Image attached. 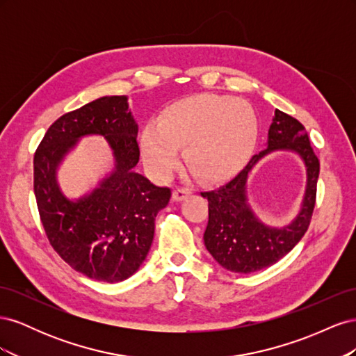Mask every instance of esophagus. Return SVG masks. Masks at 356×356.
Returning <instances> with one entry per match:
<instances>
[{
    "mask_svg": "<svg viewBox=\"0 0 356 356\" xmlns=\"http://www.w3.org/2000/svg\"><path fill=\"white\" fill-rule=\"evenodd\" d=\"M190 193L191 191L188 188H177V190H174V193H172V199H174L175 202H181V200L187 199L190 196Z\"/></svg>",
    "mask_w": 356,
    "mask_h": 356,
    "instance_id": "esophagus-1",
    "label": "esophagus"
}]
</instances>
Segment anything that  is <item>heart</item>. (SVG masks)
Listing matches in <instances>:
<instances>
[{
	"mask_svg": "<svg viewBox=\"0 0 356 356\" xmlns=\"http://www.w3.org/2000/svg\"><path fill=\"white\" fill-rule=\"evenodd\" d=\"M257 115L246 101L222 95H196L163 110L156 126L141 136L145 166L166 178L182 147L190 174L207 182L234 175L250 159L257 141Z\"/></svg>",
	"mask_w": 356,
	"mask_h": 356,
	"instance_id": "heart-1",
	"label": "heart"
}]
</instances>
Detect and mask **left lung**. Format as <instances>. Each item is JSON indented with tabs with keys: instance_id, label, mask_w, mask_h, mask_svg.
<instances>
[{
	"instance_id": "8db88e82",
	"label": "left lung",
	"mask_w": 356,
	"mask_h": 356,
	"mask_svg": "<svg viewBox=\"0 0 356 356\" xmlns=\"http://www.w3.org/2000/svg\"><path fill=\"white\" fill-rule=\"evenodd\" d=\"M279 149L297 152L305 161L308 182L298 217L281 229L258 220L247 204L245 181L264 155ZM319 160L310 145L305 126L297 118L276 110L268 129L267 148L252 156L243 170L222 187L203 191L209 220L203 234L204 246L220 266L234 273H251L275 264L303 238L316 200Z\"/></svg>"
}]
</instances>
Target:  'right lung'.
I'll list each match as a JSON object with an SVG mask.
<instances>
[{
    "label": "right lung",
    "mask_w": 356,
    "mask_h": 356,
    "mask_svg": "<svg viewBox=\"0 0 356 356\" xmlns=\"http://www.w3.org/2000/svg\"><path fill=\"white\" fill-rule=\"evenodd\" d=\"M101 134L112 147V174L89 195L70 201L58 188L56 170L78 139ZM138 124L126 96H104L53 123L34 156V193L42 227L60 258L93 281L120 282L132 276L154 238V221L170 199L135 172Z\"/></svg>",
    "instance_id": "1"
}]
</instances>
